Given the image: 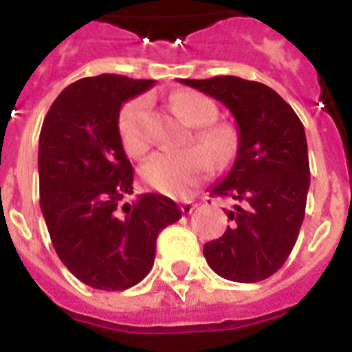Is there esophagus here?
<instances>
[{"label":"esophagus","instance_id":"obj_1","mask_svg":"<svg viewBox=\"0 0 352 352\" xmlns=\"http://www.w3.org/2000/svg\"><path fill=\"white\" fill-rule=\"evenodd\" d=\"M195 208H197V203H194V201H183L182 203L183 213H186V214H190Z\"/></svg>","mask_w":352,"mask_h":352}]
</instances>
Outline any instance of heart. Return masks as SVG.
Returning <instances> with one entry per match:
<instances>
[{"instance_id": "heart-1", "label": "heart", "mask_w": 352, "mask_h": 352, "mask_svg": "<svg viewBox=\"0 0 352 352\" xmlns=\"http://www.w3.org/2000/svg\"><path fill=\"white\" fill-rule=\"evenodd\" d=\"M170 107L185 123L197 126L194 139L203 148L182 151H162L144 162L141 176L149 186L164 194L183 195L206 179L217 164H227L236 151V133L232 126L211 121L217 113L213 100L197 91H178L170 96ZM146 98L126 102L118 116V132L123 148L133 157L148 151L149 138L146 133Z\"/></svg>"}]
</instances>
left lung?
Instances as JSON below:
<instances>
[{
  "label": "left lung",
  "instance_id": "left-lung-1",
  "mask_svg": "<svg viewBox=\"0 0 352 352\" xmlns=\"http://www.w3.org/2000/svg\"><path fill=\"white\" fill-rule=\"evenodd\" d=\"M222 102L238 123V155L214 197H232L231 227L204 245L210 268L232 282H261L284 266L303 223L310 166L291 105L266 84L234 76L179 79Z\"/></svg>",
  "mask_w": 352,
  "mask_h": 352
}]
</instances>
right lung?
<instances>
[{
    "mask_svg": "<svg viewBox=\"0 0 352 352\" xmlns=\"http://www.w3.org/2000/svg\"><path fill=\"white\" fill-rule=\"evenodd\" d=\"M155 80L102 74L52 102L38 139L40 208L61 263L89 287L123 291L149 273L162 229L182 219L173 199L133 190L118 132L123 102Z\"/></svg>",
    "mask_w": 352,
    "mask_h": 352,
    "instance_id": "obj_1",
    "label": "right lung"
}]
</instances>
